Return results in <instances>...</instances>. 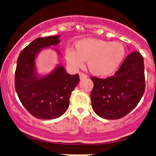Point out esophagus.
I'll return each instance as SVG.
<instances>
[{"label": "esophagus", "instance_id": "obj_1", "mask_svg": "<svg viewBox=\"0 0 156 156\" xmlns=\"http://www.w3.org/2000/svg\"><path fill=\"white\" fill-rule=\"evenodd\" d=\"M79 77H80V80H83V79H86V78H87L88 76H87L86 74H84V73H79Z\"/></svg>", "mask_w": 156, "mask_h": 156}]
</instances>
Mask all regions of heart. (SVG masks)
<instances>
[{
  "mask_svg": "<svg viewBox=\"0 0 156 156\" xmlns=\"http://www.w3.org/2000/svg\"><path fill=\"white\" fill-rule=\"evenodd\" d=\"M74 49H65V58L73 68L83 67L87 61L89 71L96 76H107L120 65L125 57L124 46L119 42H108L100 39L86 38L77 41Z\"/></svg>",
  "mask_w": 156,
  "mask_h": 156,
  "instance_id": "1",
  "label": "heart"
}]
</instances>
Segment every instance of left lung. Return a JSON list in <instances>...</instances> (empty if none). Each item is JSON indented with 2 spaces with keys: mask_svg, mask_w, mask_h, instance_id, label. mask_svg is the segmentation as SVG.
Masks as SVG:
<instances>
[{
  "mask_svg": "<svg viewBox=\"0 0 156 156\" xmlns=\"http://www.w3.org/2000/svg\"><path fill=\"white\" fill-rule=\"evenodd\" d=\"M92 80L94 112L104 119H120L136 106L144 94V58L139 52H132L114 76L105 79L92 77Z\"/></svg>",
  "mask_w": 156,
  "mask_h": 156,
  "instance_id": "obj_1",
  "label": "left lung"
}]
</instances>
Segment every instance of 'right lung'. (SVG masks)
I'll use <instances>...</instances> for the list:
<instances>
[{"label":"right lung","mask_w":156,"mask_h":156,"mask_svg":"<svg viewBox=\"0 0 156 156\" xmlns=\"http://www.w3.org/2000/svg\"><path fill=\"white\" fill-rule=\"evenodd\" d=\"M60 35L34 39L20 53L15 71V89L23 106L34 117L42 119H55L63 115L69 105L71 93L79 83L78 74L70 75L61 64L51 73H37L36 58L39 52L55 48Z\"/></svg>","instance_id":"right-lung-1"}]
</instances>
